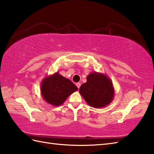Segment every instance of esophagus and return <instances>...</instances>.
<instances>
[{
  "instance_id": "34e87169",
  "label": "esophagus",
  "mask_w": 154,
  "mask_h": 154,
  "mask_svg": "<svg viewBox=\"0 0 154 154\" xmlns=\"http://www.w3.org/2000/svg\"><path fill=\"white\" fill-rule=\"evenodd\" d=\"M76 86L79 89V87H81V83H76Z\"/></svg>"
}]
</instances>
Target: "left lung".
Wrapping results in <instances>:
<instances>
[{"label": "left lung", "instance_id": "left-lung-1", "mask_svg": "<svg viewBox=\"0 0 154 154\" xmlns=\"http://www.w3.org/2000/svg\"><path fill=\"white\" fill-rule=\"evenodd\" d=\"M79 92L86 102L94 108H101L110 104L114 97L112 84L103 74L93 73L81 85Z\"/></svg>", "mask_w": 154, "mask_h": 154}]
</instances>
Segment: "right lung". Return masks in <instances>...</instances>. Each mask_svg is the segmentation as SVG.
<instances>
[{
	"mask_svg": "<svg viewBox=\"0 0 154 154\" xmlns=\"http://www.w3.org/2000/svg\"><path fill=\"white\" fill-rule=\"evenodd\" d=\"M77 89V86L70 80L58 73L45 78L41 85V92L44 100L54 106L61 105L69 94Z\"/></svg>",
	"mask_w": 154,
	"mask_h": 154,
	"instance_id": "1",
	"label": "right lung"
}]
</instances>
